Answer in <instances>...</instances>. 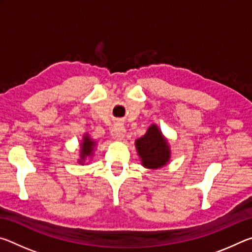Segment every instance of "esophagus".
Segmentation results:
<instances>
[{"label":"esophagus","instance_id":"34e87169","mask_svg":"<svg viewBox=\"0 0 252 252\" xmlns=\"http://www.w3.org/2000/svg\"><path fill=\"white\" fill-rule=\"evenodd\" d=\"M111 135L114 140H118V141H121V140L125 138L126 135V127L123 126L121 122H118L114 127L111 131Z\"/></svg>","mask_w":252,"mask_h":252}]
</instances>
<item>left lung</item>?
<instances>
[{
	"label": "left lung",
	"mask_w": 252,
	"mask_h": 252,
	"mask_svg": "<svg viewBox=\"0 0 252 252\" xmlns=\"http://www.w3.org/2000/svg\"><path fill=\"white\" fill-rule=\"evenodd\" d=\"M135 149L144 168L157 170L167 165L171 158L168 139L157 125H151L141 138L135 140Z\"/></svg>",
	"instance_id": "left-lung-1"
}]
</instances>
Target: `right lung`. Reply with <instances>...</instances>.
<instances>
[{
  "instance_id": "obj_1",
  "label": "right lung",
  "mask_w": 252,
  "mask_h": 252,
  "mask_svg": "<svg viewBox=\"0 0 252 252\" xmlns=\"http://www.w3.org/2000/svg\"><path fill=\"white\" fill-rule=\"evenodd\" d=\"M96 147V142L93 140L90 134L85 133L83 134V139L80 143V157L78 159V162L80 164L84 165L85 160L88 158H92L93 157V152H94V149Z\"/></svg>"
}]
</instances>
